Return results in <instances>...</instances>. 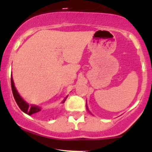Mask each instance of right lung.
<instances>
[{
  "label": "right lung",
  "instance_id": "add662e5",
  "mask_svg": "<svg viewBox=\"0 0 152 152\" xmlns=\"http://www.w3.org/2000/svg\"><path fill=\"white\" fill-rule=\"evenodd\" d=\"M11 88H12V92H13V97L15 99L16 102H17V105L19 106V107L20 108L21 110L23 112H24L25 113L28 114V115H33V114L37 113L39 112L41 110V108L39 107H36V106L33 105H29L27 103H26L25 100H23V98L20 96V94H18V92L16 90L15 86H14V83H13V77H11ZM66 100V99H65ZM65 100H64V102L65 101ZM63 102V103H64Z\"/></svg>",
  "mask_w": 152,
  "mask_h": 152
}]
</instances>
